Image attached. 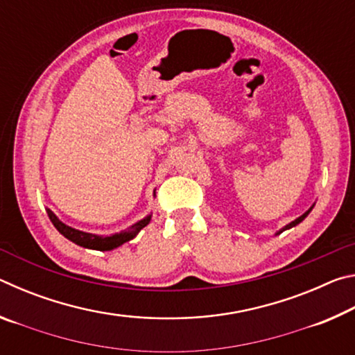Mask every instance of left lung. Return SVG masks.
I'll return each instance as SVG.
<instances>
[{
	"mask_svg": "<svg viewBox=\"0 0 355 355\" xmlns=\"http://www.w3.org/2000/svg\"><path fill=\"white\" fill-rule=\"evenodd\" d=\"M311 209H313V205H311V208L309 209V211H305L302 216H299V218L297 219H294L293 222H290V224H288V225H285L284 228H282V230H279L277 232V235H279V233H282V232H285V230H288V228H291V227H296L297 224H300V222H302L305 218H307V216H309V213L311 211Z\"/></svg>",
	"mask_w": 355,
	"mask_h": 355,
	"instance_id": "1",
	"label": "left lung"
}]
</instances>
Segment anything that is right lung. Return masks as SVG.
<instances>
[{
  "mask_svg": "<svg viewBox=\"0 0 355 355\" xmlns=\"http://www.w3.org/2000/svg\"><path fill=\"white\" fill-rule=\"evenodd\" d=\"M46 213H48V218H50V220L53 222V225L56 227V230L61 233L62 236L70 239L71 243H75L86 249L103 250V252L116 249V248H119V245H122L123 243L133 239L137 233H139L142 228L148 224L150 219H152V214H148L144 219H141L139 222H136V224L127 228V230H123L120 233H114V235H111V236H98V235H94V233H86V232L76 230V228H73V227L65 225L62 220L58 219V216L53 213L51 209L46 208Z\"/></svg>",
  "mask_w": 355,
  "mask_h": 355,
  "instance_id": "1",
  "label": "right lung"
}]
</instances>
